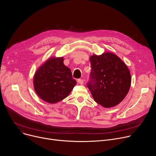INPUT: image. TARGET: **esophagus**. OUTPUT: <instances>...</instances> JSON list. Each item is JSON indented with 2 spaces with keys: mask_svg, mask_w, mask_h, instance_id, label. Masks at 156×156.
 Segmentation results:
<instances>
[{
  "mask_svg": "<svg viewBox=\"0 0 156 156\" xmlns=\"http://www.w3.org/2000/svg\"><path fill=\"white\" fill-rule=\"evenodd\" d=\"M78 83L79 84L83 85V80H82V79H78Z\"/></svg>",
  "mask_w": 156,
  "mask_h": 156,
  "instance_id": "1",
  "label": "esophagus"
}]
</instances>
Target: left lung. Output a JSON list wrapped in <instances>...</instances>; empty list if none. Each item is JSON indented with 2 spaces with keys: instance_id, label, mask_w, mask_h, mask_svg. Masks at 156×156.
<instances>
[{
  "instance_id": "obj_1",
  "label": "left lung",
  "mask_w": 156,
  "mask_h": 156,
  "mask_svg": "<svg viewBox=\"0 0 156 156\" xmlns=\"http://www.w3.org/2000/svg\"><path fill=\"white\" fill-rule=\"evenodd\" d=\"M90 61L92 69L87 87L94 101L106 108L119 104L126 96L132 81L125 63L111 52L93 55Z\"/></svg>"
}]
</instances>
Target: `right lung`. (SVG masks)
Listing matches in <instances>:
<instances>
[{
  "label": "right lung",
  "instance_id": "right-lung-1",
  "mask_svg": "<svg viewBox=\"0 0 156 156\" xmlns=\"http://www.w3.org/2000/svg\"><path fill=\"white\" fill-rule=\"evenodd\" d=\"M63 61V57H51L35 73V90L40 99L47 102L54 104L63 100L76 85L70 69L64 64Z\"/></svg>",
  "mask_w": 156,
  "mask_h": 156
}]
</instances>
